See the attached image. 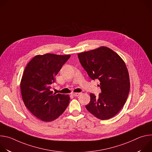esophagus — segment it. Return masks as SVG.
<instances>
[{
  "label": "esophagus",
  "mask_w": 152,
  "mask_h": 152,
  "mask_svg": "<svg viewBox=\"0 0 152 152\" xmlns=\"http://www.w3.org/2000/svg\"><path fill=\"white\" fill-rule=\"evenodd\" d=\"M72 94L73 96H74L75 97H77L80 94V93H72Z\"/></svg>",
  "instance_id": "esophagus-1"
}]
</instances>
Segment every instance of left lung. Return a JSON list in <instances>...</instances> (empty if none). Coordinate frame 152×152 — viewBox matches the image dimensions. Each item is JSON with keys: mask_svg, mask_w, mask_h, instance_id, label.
<instances>
[{"mask_svg": "<svg viewBox=\"0 0 152 152\" xmlns=\"http://www.w3.org/2000/svg\"><path fill=\"white\" fill-rule=\"evenodd\" d=\"M79 62L89 77L100 80L101 93H91L85 107L100 120L110 119L123 107L130 91L129 73L120 56L111 49L101 47L77 55Z\"/></svg>", "mask_w": 152, "mask_h": 152, "instance_id": "1", "label": "left lung"}]
</instances>
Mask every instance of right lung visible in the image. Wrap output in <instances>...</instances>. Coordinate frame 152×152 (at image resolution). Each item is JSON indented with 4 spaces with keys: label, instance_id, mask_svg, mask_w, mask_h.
I'll use <instances>...</instances> for the list:
<instances>
[{
    "label": "right lung",
    "instance_id": "right-lung-1",
    "mask_svg": "<svg viewBox=\"0 0 152 152\" xmlns=\"http://www.w3.org/2000/svg\"><path fill=\"white\" fill-rule=\"evenodd\" d=\"M70 57L51 53L37 55L25 69L20 83L22 99L30 112L42 121L56 119L70 103L69 95L50 91L55 77Z\"/></svg>",
    "mask_w": 152,
    "mask_h": 152
}]
</instances>
